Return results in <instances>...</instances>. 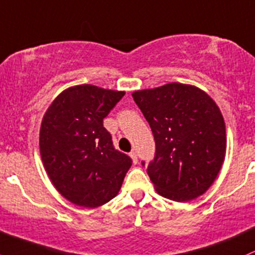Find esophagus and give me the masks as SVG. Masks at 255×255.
I'll use <instances>...</instances> for the list:
<instances>
[{
  "label": "esophagus",
  "mask_w": 255,
  "mask_h": 255,
  "mask_svg": "<svg viewBox=\"0 0 255 255\" xmlns=\"http://www.w3.org/2000/svg\"><path fill=\"white\" fill-rule=\"evenodd\" d=\"M130 158L132 159V163L136 164L137 163V153H136V150H131L130 152Z\"/></svg>",
  "instance_id": "1"
}]
</instances>
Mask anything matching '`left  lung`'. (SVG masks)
<instances>
[{"label":"left lung","mask_w":255,"mask_h":255,"mask_svg":"<svg viewBox=\"0 0 255 255\" xmlns=\"http://www.w3.org/2000/svg\"><path fill=\"white\" fill-rule=\"evenodd\" d=\"M132 97L154 136L147 172L155 192L181 203L207 192L226 154L225 122L214 100L180 83L138 90Z\"/></svg>","instance_id":"8db88e82"}]
</instances>
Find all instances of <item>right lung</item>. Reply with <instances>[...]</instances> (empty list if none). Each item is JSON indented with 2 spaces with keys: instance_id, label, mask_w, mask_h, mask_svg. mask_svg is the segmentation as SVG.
I'll return each mask as SVG.
<instances>
[{
  "instance_id": "1",
  "label": "right lung",
  "mask_w": 255,
  "mask_h": 255,
  "mask_svg": "<svg viewBox=\"0 0 255 255\" xmlns=\"http://www.w3.org/2000/svg\"><path fill=\"white\" fill-rule=\"evenodd\" d=\"M124 95L75 85L57 96L42 118L41 159L56 190L70 203L101 207L122 188L131 159L114 149L103 119Z\"/></svg>"
}]
</instances>
